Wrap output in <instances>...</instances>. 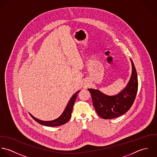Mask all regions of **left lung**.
<instances>
[{"mask_svg": "<svg viewBox=\"0 0 157 157\" xmlns=\"http://www.w3.org/2000/svg\"><path fill=\"white\" fill-rule=\"evenodd\" d=\"M132 73L125 89L115 96H107L98 90L88 89L96 112L103 119H112L126 113L132 107L137 94L138 82L136 68L131 60Z\"/></svg>", "mask_w": 157, "mask_h": 157, "instance_id": "obj_1", "label": "left lung"}]
</instances>
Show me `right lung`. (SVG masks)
I'll use <instances>...</instances> for the list:
<instances>
[{
  "label": "right lung",
  "mask_w": 157,
  "mask_h": 157,
  "mask_svg": "<svg viewBox=\"0 0 157 157\" xmlns=\"http://www.w3.org/2000/svg\"><path fill=\"white\" fill-rule=\"evenodd\" d=\"M79 92V91L77 92L76 94H75L73 95V96L70 99V101H69L65 109L64 110L63 112L62 113V115L59 118H58L57 119H56L55 120L50 121H44L39 120L34 118L31 114H30V115L33 118V120H34L37 123H39L40 124H42V125L50 126V127L63 125V124H65L66 123H67L71 118L73 107V105L75 104V100H76V98L77 96V94Z\"/></svg>",
  "instance_id": "add662e5"
}]
</instances>
